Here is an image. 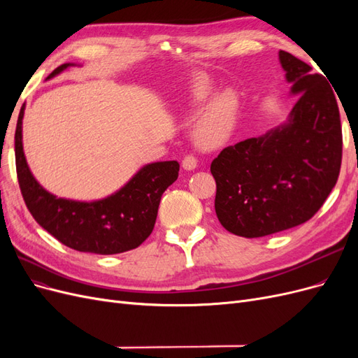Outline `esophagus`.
Instances as JSON below:
<instances>
[{
	"instance_id": "1",
	"label": "esophagus",
	"mask_w": 358,
	"mask_h": 358,
	"mask_svg": "<svg viewBox=\"0 0 358 358\" xmlns=\"http://www.w3.org/2000/svg\"><path fill=\"white\" fill-rule=\"evenodd\" d=\"M182 167L185 169V170H188V171H191V170H194L197 167V159L194 158L192 155H187L185 158L182 159Z\"/></svg>"
}]
</instances>
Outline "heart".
I'll list each match as a JSON object with an SVG mask.
<instances>
[{
	"mask_svg": "<svg viewBox=\"0 0 358 358\" xmlns=\"http://www.w3.org/2000/svg\"><path fill=\"white\" fill-rule=\"evenodd\" d=\"M215 92L216 86L213 82L209 78L200 76L191 83L187 103L188 109L194 110L204 103H208ZM237 116H239V99H237V95L233 91L220 92L204 107V110L194 124V140H196V143L203 149L221 146L231 136L237 122Z\"/></svg>",
	"mask_w": 358,
	"mask_h": 358,
	"instance_id": "1",
	"label": "heart"
}]
</instances>
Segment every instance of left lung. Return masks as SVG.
<instances>
[{"instance_id": "1", "label": "left lung", "mask_w": 358, "mask_h": 358, "mask_svg": "<svg viewBox=\"0 0 358 358\" xmlns=\"http://www.w3.org/2000/svg\"><path fill=\"white\" fill-rule=\"evenodd\" d=\"M294 106L284 124L227 146L212 161L215 212L227 231L263 237L310 220L339 178V107L324 76L279 50Z\"/></svg>"}]
</instances>
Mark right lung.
Instances as JSON below:
<instances>
[{"label":"right lung","mask_w":358,"mask_h":358,"mask_svg":"<svg viewBox=\"0 0 358 358\" xmlns=\"http://www.w3.org/2000/svg\"><path fill=\"white\" fill-rule=\"evenodd\" d=\"M76 64L53 70L48 80ZM20 107L15 155L22 197L34 220L55 239L79 252L100 255L121 254L142 245L152 233L161 196L179 175L178 161H158L143 166L122 188L104 199L79 201L57 197L43 188L32 175L24 154Z\"/></svg>","instance_id":"right-lung-1"}]
</instances>
